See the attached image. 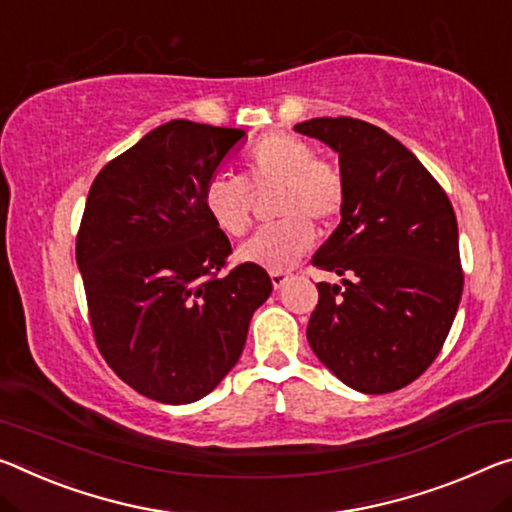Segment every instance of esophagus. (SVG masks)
I'll list each match as a JSON object with an SVG mask.
<instances>
[{
  "instance_id": "34e87169",
  "label": "esophagus",
  "mask_w": 512,
  "mask_h": 512,
  "mask_svg": "<svg viewBox=\"0 0 512 512\" xmlns=\"http://www.w3.org/2000/svg\"><path fill=\"white\" fill-rule=\"evenodd\" d=\"M289 271H271V282H273V287L275 289H282L285 287V282L289 280Z\"/></svg>"
}]
</instances>
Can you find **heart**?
Wrapping results in <instances>:
<instances>
[{"label": "heart", "instance_id": "1", "mask_svg": "<svg viewBox=\"0 0 512 512\" xmlns=\"http://www.w3.org/2000/svg\"><path fill=\"white\" fill-rule=\"evenodd\" d=\"M278 189L273 216L243 243L239 255L271 271L289 269L314 246V223L332 225L346 202V180L332 161L316 157L314 148L294 134L271 132L243 157V177L216 173L202 186L200 202L218 230L243 237L253 221V191Z\"/></svg>", "mask_w": 512, "mask_h": 512}]
</instances>
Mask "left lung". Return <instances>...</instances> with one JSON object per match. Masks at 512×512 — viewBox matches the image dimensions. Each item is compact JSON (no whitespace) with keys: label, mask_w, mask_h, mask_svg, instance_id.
I'll return each instance as SVG.
<instances>
[{"label":"left lung","mask_w":512,"mask_h":512,"mask_svg":"<svg viewBox=\"0 0 512 512\" xmlns=\"http://www.w3.org/2000/svg\"><path fill=\"white\" fill-rule=\"evenodd\" d=\"M296 132L328 143L346 180L342 223L312 264L319 282L307 342L344 385L387 394L442 351L462 296L458 223L440 182L403 143L358 118H312Z\"/></svg>","instance_id":"obj_1"}]
</instances>
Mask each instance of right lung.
<instances>
[{"mask_svg": "<svg viewBox=\"0 0 512 512\" xmlns=\"http://www.w3.org/2000/svg\"><path fill=\"white\" fill-rule=\"evenodd\" d=\"M243 129L170 120L111 159L88 191L77 264L102 358L136 392L182 405L237 364L273 282L227 269L230 239L200 202Z\"/></svg>", "mask_w": 512, "mask_h": 512, "instance_id": "obj_1", "label": "right lung"}]
</instances>
